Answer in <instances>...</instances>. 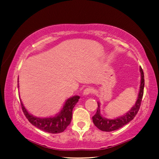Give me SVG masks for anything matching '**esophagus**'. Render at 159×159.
Masks as SVG:
<instances>
[{"label": "esophagus", "instance_id": "obj_1", "mask_svg": "<svg viewBox=\"0 0 159 159\" xmlns=\"http://www.w3.org/2000/svg\"><path fill=\"white\" fill-rule=\"evenodd\" d=\"M93 93V89L92 88H86L84 90V91H83V95H90V94H92Z\"/></svg>", "mask_w": 159, "mask_h": 159}]
</instances>
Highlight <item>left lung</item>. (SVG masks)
<instances>
[{
  "label": "left lung",
  "instance_id": "1",
  "mask_svg": "<svg viewBox=\"0 0 159 159\" xmlns=\"http://www.w3.org/2000/svg\"><path fill=\"white\" fill-rule=\"evenodd\" d=\"M139 70H140L141 74V83L138 99H137L135 104L125 115L117 118H115V119H108V118H103L100 114V110H99L100 104H99V102H98V110H97L96 114L93 116V121L96 127L99 129V130L105 132H111L118 130V129L122 128L123 126H124L130 122V120H133L136 114H138L139 107H140L141 105L144 87V77L143 70H142L141 67L139 68Z\"/></svg>",
  "mask_w": 159,
  "mask_h": 159
}]
</instances>
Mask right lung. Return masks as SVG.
Returning a JSON list of instances; mask_svg holds the SVG:
<instances>
[{
    "label": "right lung",
    "mask_w": 159,
    "mask_h": 159,
    "mask_svg": "<svg viewBox=\"0 0 159 159\" xmlns=\"http://www.w3.org/2000/svg\"><path fill=\"white\" fill-rule=\"evenodd\" d=\"M79 99V96H74L68 99L59 114L55 116L50 118H38L34 116L27 111L21 101L20 103L26 118L32 125L41 130L55 134L63 132L70 124L72 118V111Z\"/></svg>",
    "instance_id": "right-lung-1"
}]
</instances>
